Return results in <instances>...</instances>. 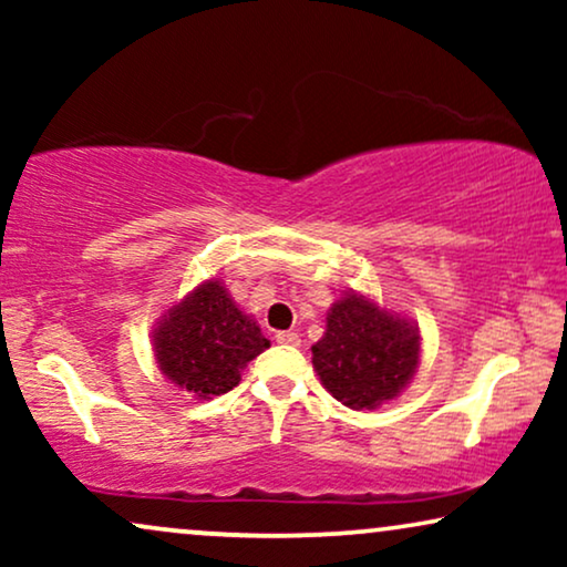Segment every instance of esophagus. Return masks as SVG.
Returning a JSON list of instances; mask_svg holds the SVG:
<instances>
[{
    "label": "esophagus",
    "mask_w": 567,
    "mask_h": 567,
    "mask_svg": "<svg viewBox=\"0 0 567 567\" xmlns=\"http://www.w3.org/2000/svg\"><path fill=\"white\" fill-rule=\"evenodd\" d=\"M276 343H284V346H299L301 340H299L297 332L284 330V332H276Z\"/></svg>",
    "instance_id": "1"
}]
</instances>
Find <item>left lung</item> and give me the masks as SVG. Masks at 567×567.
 <instances>
[{
    "mask_svg": "<svg viewBox=\"0 0 567 567\" xmlns=\"http://www.w3.org/2000/svg\"><path fill=\"white\" fill-rule=\"evenodd\" d=\"M417 355L415 324L355 291L330 307L328 330L312 346L324 390L353 410H374L398 398L415 374Z\"/></svg>",
    "mask_w": 567,
    "mask_h": 567,
    "instance_id": "8db88e82",
    "label": "left lung"
}]
</instances>
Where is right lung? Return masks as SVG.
Returning <instances> with one entry per match:
<instances>
[{"label":"right lung","mask_w":567,"mask_h":567,"mask_svg":"<svg viewBox=\"0 0 567 567\" xmlns=\"http://www.w3.org/2000/svg\"><path fill=\"white\" fill-rule=\"evenodd\" d=\"M268 346L255 320L239 312L214 278L167 309L154 330V355L162 374L204 400L237 386L239 371Z\"/></svg>","instance_id":"add662e5"}]
</instances>
